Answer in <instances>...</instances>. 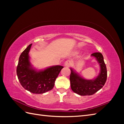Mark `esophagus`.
<instances>
[{"label": "esophagus", "instance_id": "1", "mask_svg": "<svg viewBox=\"0 0 124 124\" xmlns=\"http://www.w3.org/2000/svg\"><path fill=\"white\" fill-rule=\"evenodd\" d=\"M64 65L65 67H69L71 66V62L70 61H69V60H67L64 62Z\"/></svg>", "mask_w": 124, "mask_h": 124}]
</instances>
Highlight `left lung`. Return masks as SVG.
<instances>
[{
	"mask_svg": "<svg viewBox=\"0 0 124 124\" xmlns=\"http://www.w3.org/2000/svg\"><path fill=\"white\" fill-rule=\"evenodd\" d=\"M91 56L95 58L100 68L99 75L93 79H86L72 68H70L71 88L73 92L81 96L95 94L102 88L107 80V70L102 54L99 52L94 53Z\"/></svg>",
	"mask_w": 124,
	"mask_h": 124,
	"instance_id": "8db88e82",
	"label": "left lung"
}]
</instances>
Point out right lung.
<instances>
[{
    "label": "right lung",
    "instance_id": "obj_1",
    "mask_svg": "<svg viewBox=\"0 0 124 124\" xmlns=\"http://www.w3.org/2000/svg\"><path fill=\"white\" fill-rule=\"evenodd\" d=\"M31 46L32 44L20 56L17 76L21 85L26 90L33 94H43L54 87L55 80L63 67L57 65L44 70H37L30 62L29 52Z\"/></svg>",
    "mask_w": 124,
    "mask_h": 124
}]
</instances>
